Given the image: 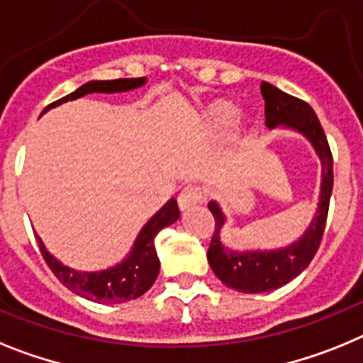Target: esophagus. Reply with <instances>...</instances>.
<instances>
[{
	"instance_id": "34e87169",
	"label": "esophagus",
	"mask_w": 363,
	"mask_h": 363,
	"mask_svg": "<svg viewBox=\"0 0 363 363\" xmlns=\"http://www.w3.org/2000/svg\"><path fill=\"white\" fill-rule=\"evenodd\" d=\"M206 188H199V186H186L184 190L179 194V208L181 210H190L191 206H195V204L203 203L204 199H206Z\"/></svg>"
}]
</instances>
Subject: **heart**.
I'll list each match as a JSON object with an SVG mask.
<instances>
[{
	"mask_svg": "<svg viewBox=\"0 0 363 363\" xmlns=\"http://www.w3.org/2000/svg\"><path fill=\"white\" fill-rule=\"evenodd\" d=\"M239 109L228 100H217L212 106L208 107L206 113H204V122L210 129H216V131H225L230 125L234 124L235 118H238Z\"/></svg>",
	"mask_w": 363,
	"mask_h": 363,
	"instance_id": "heart-1",
	"label": "heart"
}]
</instances>
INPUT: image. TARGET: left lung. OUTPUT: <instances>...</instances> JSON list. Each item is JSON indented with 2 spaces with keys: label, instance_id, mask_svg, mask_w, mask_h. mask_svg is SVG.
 <instances>
[{
  "label": "left lung",
  "instance_id": "8db88e82",
  "mask_svg": "<svg viewBox=\"0 0 363 363\" xmlns=\"http://www.w3.org/2000/svg\"><path fill=\"white\" fill-rule=\"evenodd\" d=\"M264 99V124L269 129H292L303 135L316 151L321 164L320 203L311 225L298 241L274 250H232L220 241V230L226 216L217 201H210L208 208L216 219L212 242L208 248V263L213 274L230 289L245 294H261L286 285L303 272L320 248L325 230L329 201L333 194V155L320 121L313 107L303 100L283 93L269 82H261Z\"/></svg>",
  "mask_w": 363,
  "mask_h": 363
}]
</instances>
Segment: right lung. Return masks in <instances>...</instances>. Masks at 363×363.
Here are the masks:
<instances>
[{"instance_id":"1","label":"right lung","mask_w":363,"mask_h":363,"mask_svg":"<svg viewBox=\"0 0 363 363\" xmlns=\"http://www.w3.org/2000/svg\"><path fill=\"white\" fill-rule=\"evenodd\" d=\"M144 84H146L144 77L118 78V80H91L64 99L47 106L43 113L49 111L50 107L62 106L69 100L82 99L86 94L125 93V91L143 87ZM179 216H181V212H179L177 201L169 199L138 232L125 259L113 264L109 269L99 270V272L96 270L94 272H82V270L71 269L47 250L40 235H36V239L49 269L58 277L62 285L67 286L69 291L82 296V298L91 299V301H96V303H124L129 299H137L138 296H143L155 283L160 270V261L155 250V238L164 226L173 225L179 219Z\"/></svg>"}]
</instances>
